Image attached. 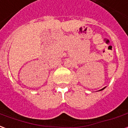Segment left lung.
<instances>
[{
	"mask_svg": "<svg viewBox=\"0 0 128 128\" xmlns=\"http://www.w3.org/2000/svg\"><path fill=\"white\" fill-rule=\"evenodd\" d=\"M105 88H102V89H101V90H104V89Z\"/></svg>",
	"mask_w": 128,
	"mask_h": 128,
	"instance_id": "left-lung-1",
	"label": "left lung"
}]
</instances>
